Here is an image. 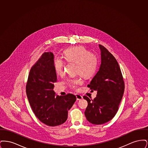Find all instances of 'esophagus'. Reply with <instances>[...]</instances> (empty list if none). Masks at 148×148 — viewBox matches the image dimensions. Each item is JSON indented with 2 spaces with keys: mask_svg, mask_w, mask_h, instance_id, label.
Here are the masks:
<instances>
[{
  "mask_svg": "<svg viewBox=\"0 0 148 148\" xmlns=\"http://www.w3.org/2000/svg\"><path fill=\"white\" fill-rule=\"evenodd\" d=\"M75 96H76V98H77V100H82V99H83V97H82L81 95H79V94H77Z\"/></svg>",
  "mask_w": 148,
  "mask_h": 148,
  "instance_id": "1",
  "label": "esophagus"
}]
</instances>
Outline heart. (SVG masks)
Instances as JSON below:
<instances>
[{
  "instance_id": "b5f03b06",
  "label": "heart",
  "mask_w": 148,
  "mask_h": 148,
  "mask_svg": "<svg viewBox=\"0 0 148 148\" xmlns=\"http://www.w3.org/2000/svg\"><path fill=\"white\" fill-rule=\"evenodd\" d=\"M64 57L67 62L77 64L75 72L83 77H91L96 71L98 64L97 56L89 53L83 47L79 46L67 49L64 51ZM64 66L65 62L62 58L56 57L54 59V68L58 75L63 74ZM67 82L73 89H76L77 86L83 84L82 80L79 77L68 79Z\"/></svg>"
}]
</instances>
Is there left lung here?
Returning a JSON list of instances; mask_svg holds the SVG:
<instances>
[{"mask_svg": "<svg viewBox=\"0 0 148 148\" xmlns=\"http://www.w3.org/2000/svg\"><path fill=\"white\" fill-rule=\"evenodd\" d=\"M101 64L88 87L97 91L93 100L84 96L88 101L85 115L90 123L100 125L112 119L117 113L124 92V82L119 65L114 56L101 45Z\"/></svg>", "mask_w": 148, "mask_h": 148, "instance_id": "obj_1", "label": "left lung"}]
</instances>
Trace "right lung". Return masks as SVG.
<instances>
[{"label": "right lung", "instance_id": "1", "mask_svg": "<svg viewBox=\"0 0 148 148\" xmlns=\"http://www.w3.org/2000/svg\"><path fill=\"white\" fill-rule=\"evenodd\" d=\"M56 80L54 54L45 52L30 71L26 92L36 116L50 127L58 126L66 121L68 110L77 100L72 94L56 96L53 88Z\"/></svg>", "mask_w": 148, "mask_h": 148}]
</instances>
